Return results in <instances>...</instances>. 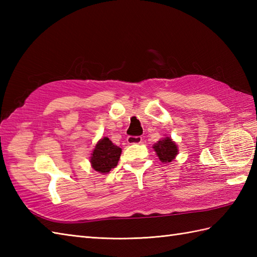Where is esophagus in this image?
Wrapping results in <instances>:
<instances>
[{
	"instance_id": "obj_1",
	"label": "esophagus",
	"mask_w": 257,
	"mask_h": 257,
	"mask_svg": "<svg viewBox=\"0 0 257 257\" xmlns=\"http://www.w3.org/2000/svg\"><path fill=\"white\" fill-rule=\"evenodd\" d=\"M128 145H135V144H141L143 143V138L141 137H134V136H129L127 138Z\"/></svg>"
}]
</instances>
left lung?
I'll return each mask as SVG.
<instances>
[{
	"label": "left lung",
	"mask_w": 257,
	"mask_h": 257,
	"mask_svg": "<svg viewBox=\"0 0 257 257\" xmlns=\"http://www.w3.org/2000/svg\"><path fill=\"white\" fill-rule=\"evenodd\" d=\"M152 148L156 151L159 160L163 163L172 162L179 154L178 145L170 137H165L157 141Z\"/></svg>",
	"instance_id": "8db88e82"
}]
</instances>
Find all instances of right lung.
Instances as JSON below:
<instances>
[{
  "label": "right lung",
  "mask_w": 257,
  "mask_h": 257,
  "mask_svg": "<svg viewBox=\"0 0 257 257\" xmlns=\"http://www.w3.org/2000/svg\"><path fill=\"white\" fill-rule=\"evenodd\" d=\"M121 148L112 144L109 138L103 137L97 141L94 150L91 151L89 161L90 166L95 171L106 174L117 166Z\"/></svg>",
  "instance_id": "1"
}]
</instances>
